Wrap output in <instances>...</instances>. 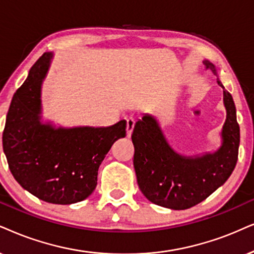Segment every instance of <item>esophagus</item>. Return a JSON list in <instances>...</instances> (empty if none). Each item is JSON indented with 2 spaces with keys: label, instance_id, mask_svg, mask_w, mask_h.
I'll list each match as a JSON object with an SVG mask.
<instances>
[{
  "label": "esophagus",
  "instance_id": "esophagus-1",
  "mask_svg": "<svg viewBox=\"0 0 254 254\" xmlns=\"http://www.w3.org/2000/svg\"><path fill=\"white\" fill-rule=\"evenodd\" d=\"M134 127V120L133 118H127V137L130 138L131 134H132Z\"/></svg>",
  "mask_w": 254,
  "mask_h": 254
}]
</instances>
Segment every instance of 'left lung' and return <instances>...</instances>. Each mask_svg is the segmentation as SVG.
I'll return each instance as SVG.
<instances>
[{"label": "left lung", "instance_id": "8db88e82", "mask_svg": "<svg viewBox=\"0 0 254 254\" xmlns=\"http://www.w3.org/2000/svg\"><path fill=\"white\" fill-rule=\"evenodd\" d=\"M203 63L223 88L226 120L220 146L213 152L181 155L170 145L159 122L150 114L136 122L131 137L140 191L151 203L171 210H186L205 200L229 179L238 160L240 132L233 98L218 78L216 66L210 61Z\"/></svg>", "mask_w": 254, "mask_h": 254}]
</instances>
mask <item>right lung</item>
Wrapping results in <instances>:
<instances>
[{"instance_id": "add662e5", "label": "right lung", "mask_w": 254, "mask_h": 254, "mask_svg": "<svg viewBox=\"0 0 254 254\" xmlns=\"http://www.w3.org/2000/svg\"><path fill=\"white\" fill-rule=\"evenodd\" d=\"M54 55L34 64L12 96L3 131L9 169L24 190L51 204L84 200L112 144L127 136V121L111 127H56L42 120V84Z\"/></svg>"}]
</instances>
